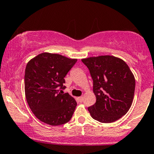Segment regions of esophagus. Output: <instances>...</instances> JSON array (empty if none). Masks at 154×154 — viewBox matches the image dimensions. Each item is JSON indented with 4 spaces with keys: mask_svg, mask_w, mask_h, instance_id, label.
<instances>
[{
    "mask_svg": "<svg viewBox=\"0 0 154 154\" xmlns=\"http://www.w3.org/2000/svg\"><path fill=\"white\" fill-rule=\"evenodd\" d=\"M78 100H79V102H80V103H82V102L83 101V97H82V96L79 97V98H78Z\"/></svg>",
    "mask_w": 154,
    "mask_h": 154,
    "instance_id": "1",
    "label": "esophagus"
}]
</instances>
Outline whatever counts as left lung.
Segmentation results:
<instances>
[{"instance_id": "8db88e82", "label": "left lung", "mask_w": 154, "mask_h": 154, "mask_svg": "<svg viewBox=\"0 0 154 154\" xmlns=\"http://www.w3.org/2000/svg\"><path fill=\"white\" fill-rule=\"evenodd\" d=\"M93 81L94 105L88 107L93 119L103 123L116 121L127 114L134 98L135 79L122 59L113 56L82 59Z\"/></svg>"}]
</instances>
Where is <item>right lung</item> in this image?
I'll list each match as a JSON object with an SVG mask.
<instances>
[{
  "label": "right lung",
  "instance_id": "obj_1",
  "mask_svg": "<svg viewBox=\"0 0 154 154\" xmlns=\"http://www.w3.org/2000/svg\"><path fill=\"white\" fill-rule=\"evenodd\" d=\"M77 59L62 55L42 53L27 63L24 91L28 105L39 120L57 126L71 119L77 102L63 93L64 77Z\"/></svg>",
  "mask_w": 154,
  "mask_h": 154
}]
</instances>
